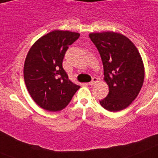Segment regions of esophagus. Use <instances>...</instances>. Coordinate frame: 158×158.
I'll return each mask as SVG.
<instances>
[{"label":"esophagus","mask_w":158,"mask_h":158,"mask_svg":"<svg viewBox=\"0 0 158 158\" xmlns=\"http://www.w3.org/2000/svg\"><path fill=\"white\" fill-rule=\"evenodd\" d=\"M97 82H98V79H97V78H93L92 81H91L90 83H89V85H92V86L95 85V84H96V83H97Z\"/></svg>","instance_id":"34e87169"}]
</instances>
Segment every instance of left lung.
<instances>
[{
	"label": "left lung",
	"mask_w": 158,
	"mask_h": 158,
	"mask_svg": "<svg viewBox=\"0 0 158 158\" xmlns=\"http://www.w3.org/2000/svg\"><path fill=\"white\" fill-rule=\"evenodd\" d=\"M89 37L101 55L104 81L109 87L101 106L111 112L130 106L139 94L144 79L140 53L130 39L118 32H91Z\"/></svg>",
	"instance_id": "left-lung-1"
}]
</instances>
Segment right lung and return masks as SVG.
I'll use <instances>...</instances> for the list:
<instances>
[{
  "label": "right lung",
  "instance_id": "obj_1",
  "mask_svg": "<svg viewBox=\"0 0 158 158\" xmlns=\"http://www.w3.org/2000/svg\"><path fill=\"white\" fill-rule=\"evenodd\" d=\"M79 35L70 31L54 30L39 38L28 51L23 66L24 81L33 101L44 110H63L80 88L68 79L62 67L68 46Z\"/></svg>",
  "mask_w": 158,
  "mask_h": 158
}]
</instances>
